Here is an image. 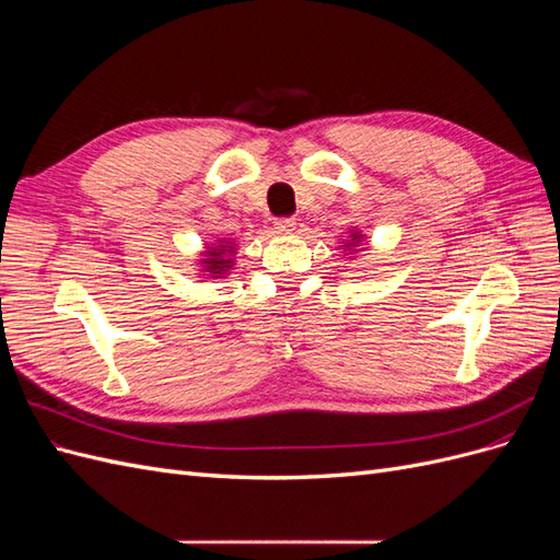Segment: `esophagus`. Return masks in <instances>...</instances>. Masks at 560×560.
<instances>
[{"label":"esophagus","instance_id":"34e87169","mask_svg":"<svg viewBox=\"0 0 560 560\" xmlns=\"http://www.w3.org/2000/svg\"><path fill=\"white\" fill-rule=\"evenodd\" d=\"M294 226H296L294 217H280V219H276V222H273V229H276L278 233H292Z\"/></svg>","mask_w":560,"mask_h":560}]
</instances>
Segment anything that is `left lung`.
<instances>
[{
	"mask_svg": "<svg viewBox=\"0 0 560 560\" xmlns=\"http://www.w3.org/2000/svg\"><path fill=\"white\" fill-rule=\"evenodd\" d=\"M354 238H360V235H354Z\"/></svg>",
	"mask_w": 560,
	"mask_h": 560,
	"instance_id": "1",
	"label": "left lung"
}]
</instances>
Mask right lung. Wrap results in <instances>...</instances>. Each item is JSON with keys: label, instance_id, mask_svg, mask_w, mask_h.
Instances as JSON below:
<instances>
[{"label": "right lung", "instance_id": "obj_1", "mask_svg": "<svg viewBox=\"0 0 560 560\" xmlns=\"http://www.w3.org/2000/svg\"><path fill=\"white\" fill-rule=\"evenodd\" d=\"M224 252H226V245H219V249L210 247V252H208V254H210V259H206L210 273H222V270H226V268L231 266V261L222 257ZM229 252H231V249H229Z\"/></svg>", "mask_w": 560, "mask_h": 560}]
</instances>
